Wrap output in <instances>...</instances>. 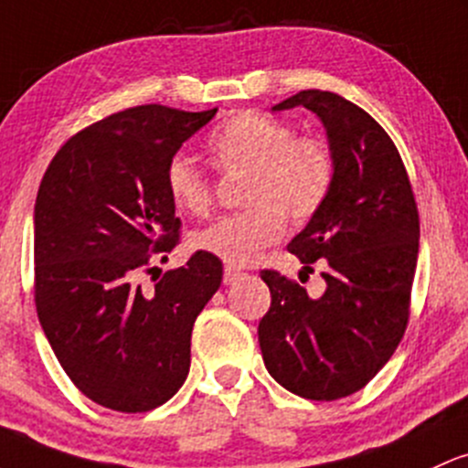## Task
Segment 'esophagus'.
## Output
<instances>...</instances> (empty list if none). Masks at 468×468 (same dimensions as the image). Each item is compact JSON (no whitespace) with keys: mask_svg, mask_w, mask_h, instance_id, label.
Wrapping results in <instances>:
<instances>
[{"mask_svg":"<svg viewBox=\"0 0 468 468\" xmlns=\"http://www.w3.org/2000/svg\"><path fill=\"white\" fill-rule=\"evenodd\" d=\"M239 277H242V271L235 269V266H224V284L226 286L235 284V282H238Z\"/></svg>","mask_w":468,"mask_h":468,"instance_id":"34e87169","label":"esophagus"}]
</instances>
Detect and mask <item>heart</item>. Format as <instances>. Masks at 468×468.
<instances>
[{
    "label": "heart",
    "mask_w": 468,
    "mask_h": 468,
    "mask_svg": "<svg viewBox=\"0 0 468 468\" xmlns=\"http://www.w3.org/2000/svg\"><path fill=\"white\" fill-rule=\"evenodd\" d=\"M208 148L224 171H246V210L208 224L193 235L202 253L233 266L250 264L284 233V215L306 222L324 207L335 177L331 148L322 137H295L284 122L261 112H239L210 135ZM166 191L188 215H207L210 182L191 157L166 164Z\"/></svg>",
    "instance_id": "heart-1"
}]
</instances>
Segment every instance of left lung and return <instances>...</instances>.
Returning a JSON list of instances; mask_svg holds the SVG:
<instances>
[{
    "label": "left lung",
    "mask_w": 468,
    "mask_h": 468,
    "mask_svg": "<svg viewBox=\"0 0 468 468\" xmlns=\"http://www.w3.org/2000/svg\"><path fill=\"white\" fill-rule=\"evenodd\" d=\"M297 106L324 126L335 177L324 207L289 250L304 269L322 260L326 289L311 297L304 286L264 271L271 309L258 335L266 368L282 387L328 402L371 382L402 340L420 219L402 157L367 111L328 90H302L273 111Z\"/></svg>",
    "instance_id": "obj_1"
}]
</instances>
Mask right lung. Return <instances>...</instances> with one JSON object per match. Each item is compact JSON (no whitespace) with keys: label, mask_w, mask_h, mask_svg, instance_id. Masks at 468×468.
Returning <instances> with one entry per match:
<instances>
[{"label":"right lung","mask_w":468,"mask_h":468,"mask_svg":"<svg viewBox=\"0 0 468 468\" xmlns=\"http://www.w3.org/2000/svg\"><path fill=\"white\" fill-rule=\"evenodd\" d=\"M218 109L135 106L59 148L35 202V302L61 368L86 398L122 413L171 399L191 368L197 315L222 261L195 253L151 292L137 275L171 250L179 219L166 164Z\"/></svg>","instance_id":"obj_1"}]
</instances>
